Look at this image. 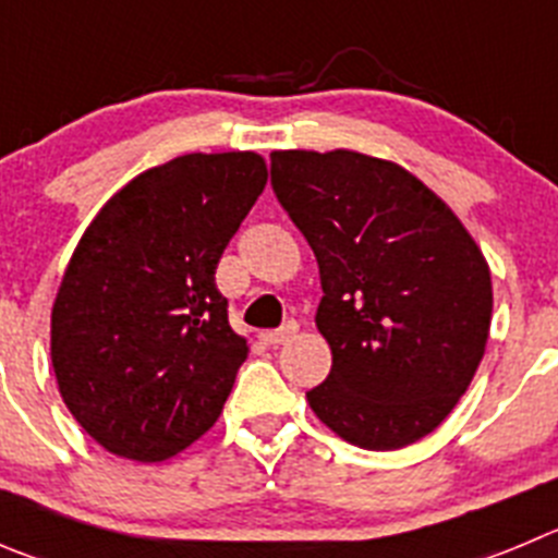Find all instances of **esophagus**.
Listing matches in <instances>:
<instances>
[{
  "mask_svg": "<svg viewBox=\"0 0 558 558\" xmlns=\"http://www.w3.org/2000/svg\"><path fill=\"white\" fill-rule=\"evenodd\" d=\"M296 332V322H289V325H283L280 330H267L262 332V341L267 343V347H280V343L289 341L291 336Z\"/></svg>",
  "mask_w": 558,
  "mask_h": 558,
  "instance_id": "esophagus-1",
  "label": "esophagus"
}]
</instances>
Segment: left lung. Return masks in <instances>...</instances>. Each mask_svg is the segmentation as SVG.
Masks as SVG:
<instances>
[{"label": "left lung", "instance_id": "8db88e82", "mask_svg": "<svg viewBox=\"0 0 558 558\" xmlns=\"http://www.w3.org/2000/svg\"><path fill=\"white\" fill-rule=\"evenodd\" d=\"M272 186L319 264L316 327L330 377L305 393L316 418L361 449L435 432L484 357L487 258L424 181L361 150H272Z\"/></svg>", "mask_w": 558, "mask_h": 558}]
</instances>
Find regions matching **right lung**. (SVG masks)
<instances>
[{"instance_id": "1", "label": "right lung", "mask_w": 558, "mask_h": 558, "mask_svg": "<svg viewBox=\"0 0 558 558\" xmlns=\"http://www.w3.org/2000/svg\"><path fill=\"white\" fill-rule=\"evenodd\" d=\"M264 186L255 150L175 156L134 175L82 233L51 305V366L109 454L170 460L220 418L250 347L215 272Z\"/></svg>"}]
</instances>
